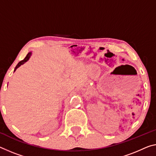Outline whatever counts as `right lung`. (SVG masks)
<instances>
[{"label":"right lung","instance_id":"1","mask_svg":"<svg viewBox=\"0 0 156 156\" xmlns=\"http://www.w3.org/2000/svg\"><path fill=\"white\" fill-rule=\"evenodd\" d=\"M31 55H32V53L31 52H29V53H28V55H26V58H24V60H21V62H19L17 64V65L16 66V67H15V69H14V71H15L16 70V69L17 68H19V66H20L21 65H23L24 63H26L27 61H28V60H29V58H30V56H31Z\"/></svg>","mask_w":156,"mask_h":156}]
</instances>
